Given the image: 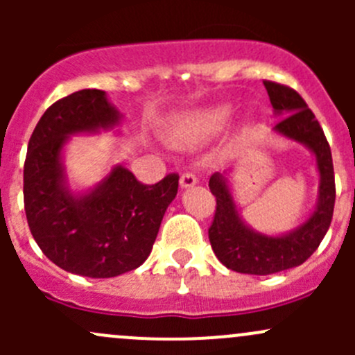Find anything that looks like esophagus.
<instances>
[{"label":"esophagus","mask_w":355,"mask_h":355,"mask_svg":"<svg viewBox=\"0 0 355 355\" xmlns=\"http://www.w3.org/2000/svg\"><path fill=\"white\" fill-rule=\"evenodd\" d=\"M196 184H198V177H196V175L192 173V171H185V173H182V177H180L182 189L194 187Z\"/></svg>","instance_id":"34e87169"}]
</instances>
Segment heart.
<instances>
[{"label": "heart", "instance_id": "1", "mask_svg": "<svg viewBox=\"0 0 355 355\" xmlns=\"http://www.w3.org/2000/svg\"><path fill=\"white\" fill-rule=\"evenodd\" d=\"M228 118H230V108H227V106L198 111V113L191 114V116L182 123L180 130H178V139L185 142H196L209 139L211 135L218 134V132L225 127Z\"/></svg>", "mask_w": 355, "mask_h": 355}]
</instances>
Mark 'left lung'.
Wrapping results in <instances>:
<instances>
[{"instance_id": "8db88e82", "label": "left lung", "mask_w": 355, "mask_h": 355, "mask_svg": "<svg viewBox=\"0 0 355 355\" xmlns=\"http://www.w3.org/2000/svg\"><path fill=\"white\" fill-rule=\"evenodd\" d=\"M273 110L284 114L275 130L292 141L307 146L316 156L320 170V200L313 216L282 237L257 234L239 216L237 206L221 173L211 175L209 189L216 198V211L209 235L211 247L228 270L247 275H273L302 264L313 256L330 228L335 207V173L331 149L324 132L306 101L288 85L264 80Z\"/></svg>"}]
</instances>
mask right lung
<instances>
[{
	"label": "right lung",
	"mask_w": 355,
	"mask_h": 355,
	"mask_svg": "<svg viewBox=\"0 0 355 355\" xmlns=\"http://www.w3.org/2000/svg\"><path fill=\"white\" fill-rule=\"evenodd\" d=\"M120 113L105 91L84 89L53 103L35 125L24 164V206L44 256L68 273L111 278L141 266L151 254L178 175L155 185L114 166L91 192L68 191L62 149L68 135L111 128Z\"/></svg>",
	"instance_id": "1"
}]
</instances>
